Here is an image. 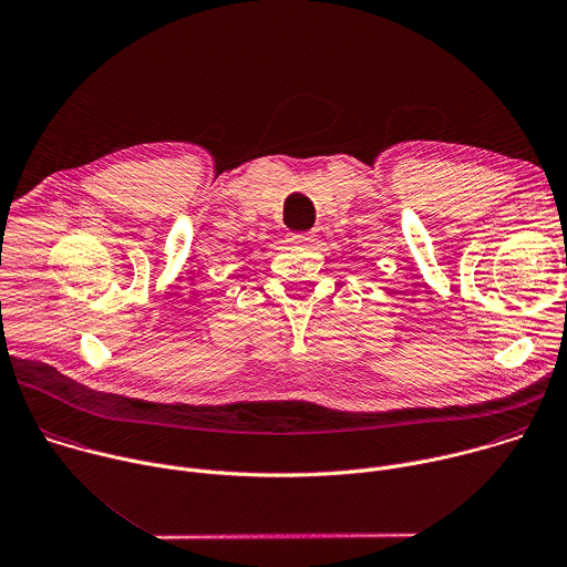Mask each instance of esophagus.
<instances>
[{"mask_svg": "<svg viewBox=\"0 0 567 567\" xmlns=\"http://www.w3.org/2000/svg\"><path fill=\"white\" fill-rule=\"evenodd\" d=\"M291 245H313L316 243V234L307 231V234H291L289 236Z\"/></svg>", "mask_w": 567, "mask_h": 567, "instance_id": "esophagus-1", "label": "esophagus"}]
</instances>
